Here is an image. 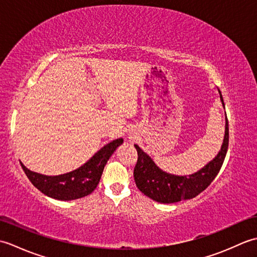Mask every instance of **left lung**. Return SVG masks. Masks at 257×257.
<instances>
[{
    "label": "left lung",
    "mask_w": 257,
    "mask_h": 257,
    "mask_svg": "<svg viewBox=\"0 0 257 257\" xmlns=\"http://www.w3.org/2000/svg\"><path fill=\"white\" fill-rule=\"evenodd\" d=\"M219 92L222 105L224 107L221 91L219 90ZM227 147L228 121L225 118L224 139L217 155L199 171L189 176H176L161 170L149 155H147L138 145H135L138 152V161L134 170L136 184L145 195L159 203L169 204L193 199L209 187L217 176L225 159Z\"/></svg>",
    "instance_id": "1"
}]
</instances>
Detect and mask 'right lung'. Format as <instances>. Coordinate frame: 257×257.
I'll return each mask as SVG.
<instances>
[{"instance_id": "right-lung-1", "label": "right lung", "mask_w": 257, "mask_h": 257, "mask_svg": "<svg viewBox=\"0 0 257 257\" xmlns=\"http://www.w3.org/2000/svg\"><path fill=\"white\" fill-rule=\"evenodd\" d=\"M122 143V138L110 141L83 166L58 176H45L31 171L20 162L27 178L42 193L61 201L76 200L90 194L97 188L107 161Z\"/></svg>"}]
</instances>
